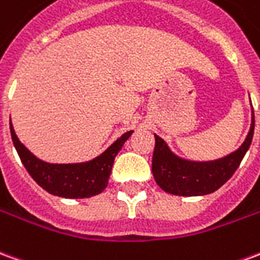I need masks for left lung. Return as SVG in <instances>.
Here are the masks:
<instances>
[{"mask_svg": "<svg viewBox=\"0 0 260 260\" xmlns=\"http://www.w3.org/2000/svg\"><path fill=\"white\" fill-rule=\"evenodd\" d=\"M255 115L252 108V122L244 143L230 155L217 160L194 161L181 159L169 149L160 136L155 135V150L152 159V173L163 191L174 196L194 197L217 191L232 177L253 138Z\"/></svg>", "mask_w": 260, "mask_h": 260, "instance_id": "obj_1", "label": "left lung"}]
</instances>
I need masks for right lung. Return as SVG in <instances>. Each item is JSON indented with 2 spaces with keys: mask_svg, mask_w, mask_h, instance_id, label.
Masks as SVG:
<instances>
[{
  "mask_svg": "<svg viewBox=\"0 0 260 260\" xmlns=\"http://www.w3.org/2000/svg\"><path fill=\"white\" fill-rule=\"evenodd\" d=\"M12 142L32 179L48 193L63 199H88L103 193L108 184L114 159L134 131L125 132L97 157L83 163H48L36 157L18 139L12 122Z\"/></svg>",
  "mask_w": 260,
  "mask_h": 260,
  "instance_id": "right-lung-1",
  "label": "right lung"
}]
</instances>
